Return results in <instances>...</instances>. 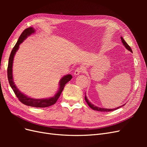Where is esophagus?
<instances>
[{
	"label": "esophagus",
	"mask_w": 147,
	"mask_h": 147,
	"mask_svg": "<svg viewBox=\"0 0 147 147\" xmlns=\"http://www.w3.org/2000/svg\"><path fill=\"white\" fill-rule=\"evenodd\" d=\"M82 72V70L81 68H77L76 70H75V72H74V75L75 76H77V75H80Z\"/></svg>",
	"instance_id": "1"
}]
</instances>
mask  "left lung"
<instances>
[{
	"label": "left lung",
	"instance_id": "8db88e82",
	"mask_svg": "<svg viewBox=\"0 0 147 147\" xmlns=\"http://www.w3.org/2000/svg\"><path fill=\"white\" fill-rule=\"evenodd\" d=\"M121 42H122V43H123V45L124 46V47H125L127 50H129V51H131V53H132V50H131V47L127 45V43L125 42V40H124L123 39V38L122 37H121ZM84 99H85V100H86V103L88 104V105H89V107H90V108H91L92 109L94 110L100 111V112H111V111H113V110H117V109H119V108H120V107H123V106L124 105H124H121V106L118 107H117V108H115V109H111L101 108V107H97V106L94 105V104H92V103H91V102L89 101V100L88 99V98H87V97H86V95H85V97H84Z\"/></svg>",
	"mask_w": 147,
	"mask_h": 147
}]
</instances>
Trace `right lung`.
I'll use <instances>...</instances> for the list:
<instances>
[{
	"instance_id": "right-lung-1",
	"label": "right lung",
	"mask_w": 147,
	"mask_h": 147,
	"mask_svg": "<svg viewBox=\"0 0 147 147\" xmlns=\"http://www.w3.org/2000/svg\"><path fill=\"white\" fill-rule=\"evenodd\" d=\"M35 32V30L32 28L30 27L29 28L26 29L21 35L20 36L18 42H16V45L13 47V50L11 52L10 55L9 60H8V69H7V75H8V80L9 82V84L12 88V90L14 91L16 97L18 98L20 102L24 104V105L33 107H38V108H43V107H47L51 106L53 104H55L57 100L59 97L65 85V84L69 82L71 79L72 78V75L68 74L64 75L63 77H62L59 82V87L58 91H57L56 94L53 97H49V98L45 99H34L32 97H28V96L25 95L23 92H21L16 86L15 85V82H13V59L14 56L16 54V51L18 50L20 45L23 43L24 40L28 38V37L30 36Z\"/></svg>"
}]
</instances>
